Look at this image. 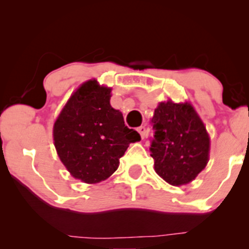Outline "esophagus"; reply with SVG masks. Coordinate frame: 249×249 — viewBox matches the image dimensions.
<instances>
[{"label":"esophagus","mask_w":249,"mask_h":249,"mask_svg":"<svg viewBox=\"0 0 249 249\" xmlns=\"http://www.w3.org/2000/svg\"><path fill=\"white\" fill-rule=\"evenodd\" d=\"M137 131H138L139 134H141V137L142 139L146 137V127H145V126H142H142H139L138 128H137Z\"/></svg>","instance_id":"esophagus-1"}]
</instances>
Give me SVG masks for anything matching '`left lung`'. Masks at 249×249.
<instances>
[{"instance_id": "left-lung-1", "label": "left lung", "mask_w": 249, "mask_h": 249, "mask_svg": "<svg viewBox=\"0 0 249 249\" xmlns=\"http://www.w3.org/2000/svg\"><path fill=\"white\" fill-rule=\"evenodd\" d=\"M151 157L154 170L173 186L188 184L204 170L210 153V137L190 103H159L152 121Z\"/></svg>"}]
</instances>
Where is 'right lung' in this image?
Returning <instances> with one entry per match:
<instances>
[{
  "label": "right lung",
  "mask_w": 249,
  "mask_h": 249,
  "mask_svg": "<svg viewBox=\"0 0 249 249\" xmlns=\"http://www.w3.org/2000/svg\"><path fill=\"white\" fill-rule=\"evenodd\" d=\"M111 89L96 79L85 82L70 97L53 125L59 159L73 178L87 184L107 179L119 166L131 142L141 141L125 126L119 110L110 104Z\"/></svg>",
  "instance_id": "right-lung-1"
}]
</instances>
